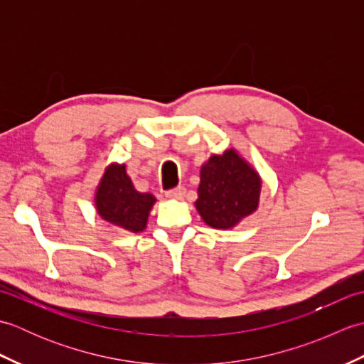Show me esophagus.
I'll list each match as a JSON object with an SVG mask.
<instances>
[{"mask_svg": "<svg viewBox=\"0 0 364 364\" xmlns=\"http://www.w3.org/2000/svg\"><path fill=\"white\" fill-rule=\"evenodd\" d=\"M184 188H175V189H170L166 192V197L167 198H173V200H181L184 197Z\"/></svg>", "mask_w": 364, "mask_h": 364, "instance_id": "esophagus-1", "label": "esophagus"}]
</instances>
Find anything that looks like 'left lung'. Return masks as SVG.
I'll use <instances>...</instances> for the list:
<instances>
[{
    "mask_svg": "<svg viewBox=\"0 0 364 364\" xmlns=\"http://www.w3.org/2000/svg\"><path fill=\"white\" fill-rule=\"evenodd\" d=\"M261 176L235 149L213 154L200 168L196 208L206 225L231 230L258 210Z\"/></svg>",
    "mask_w": 364,
    "mask_h": 364,
    "instance_id": "obj_1",
    "label": "left lung"
}]
</instances>
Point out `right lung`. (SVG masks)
<instances>
[{
	"mask_svg": "<svg viewBox=\"0 0 364 364\" xmlns=\"http://www.w3.org/2000/svg\"><path fill=\"white\" fill-rule=\"evenodd\" d=\"M154 203L156 198L150 192L136 191L125 164L112 162L106 167L95 191V210L103 220L139 233L146 228Z\"/></svg>",
	"mask_w": 364,
	"mask_h": 364,
	"instance_id": "add662e5",
	"label": "right lung"
}]
</instances>
